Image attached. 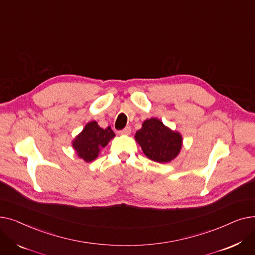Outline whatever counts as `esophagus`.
<instances>
[{
    "mask_svg": "<svg viewBox=\"0 0 255 255\" xmlns=\"http://www.w3.org/2000/svg\"><path fill=\"white\" fill-rule=\"evenodd\" d=\"M119 133H120L121 135H129L130 133H131V128H130V127H126L125 129L121 130Z\"/></svg>",
    "mask_w": 255,
    "mask_h": 255,
    "instance_id": "obj_1",
    "label": "esophagus"
}]
</instances>
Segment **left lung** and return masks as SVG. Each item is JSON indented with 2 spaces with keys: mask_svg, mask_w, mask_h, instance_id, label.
I'll return each mask as SVG.
<instances>
[{
  "mask_svg": "<svg viewBox=\"0 0 255 255\" xmlns=\"http://www.w3.org/2000/svg\"><path fill=\"white\" fill-rule=\"evenodd\" d=\"M143 154L153 161L167 163L178 157L183 145L181 133L157 118L146 119L134 136Z\"/></svg>",
  "mask_w": 255,
  "mask_h": 255,
  "instance_id": "1",
  "label": "left lung"
}]
</instances>
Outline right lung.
<instances>
[{
    "label": "right lung",
    "mask_w": 255,
    "mask_h": 255,
    "mask_svg": "<svg viewBox=\"0 0 255 255\" xmlns=\"http://www.w3.org/2000/svg\"><path fill=\"white\" fill-rule=\"evenodd\" d=\"M115 136L111 127L103 129L96 121H91L72 140V148L80 159L85 162H91Z\"/></svg>",
    "instance_id": "right-lung-1"
}]
</instances>
